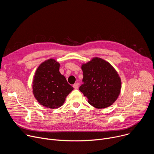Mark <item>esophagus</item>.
<instances>
[{
  "label": "esophagus",
  "instance_id": "1",
  "mask_svg": "<svg viewBox=\"0 0 154 154\" xmlns=\"http://www.w3.org/2000/svg\"><path fill=\"white\" fill-rule=\"evenodd\" d=\"M79 85L78 83H75V84H74V85H73L74 88L75 89V90L78 89V88H79Z\"/></svg>",
  "mask_w": 154,
  "mask_h": 154
}]
</instances>
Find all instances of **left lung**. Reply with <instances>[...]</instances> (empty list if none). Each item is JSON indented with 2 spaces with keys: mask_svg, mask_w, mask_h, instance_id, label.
<instances>
[{
  "mask_svg": "<svg viewBox=\"0 0 154 154\" xmlns=\"http://www.w3.org/2000/svg\"><path fill=\"white\" fill-rule=\"evenodd\" d=\"M83 82L79 90L92 106L102 109L112 105L118 99L121 80L116 69L108 61L93 58L82 65Z\"/></svg>",
  "mask_w": 154,
  "mask_h": 154,
  "instance_id": "left-lung-1",
  "label": "left lung"
}]
</instances>
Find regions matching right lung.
<instances>
[{
	"mask_svg": "<svg viewBox=\"0 0 154 154\" xmlns=\"http://www.w3.org/2000/svg\"><path fill=\"white\" fill-rule=\"evenodd\" d=\"M60 64L51 58L42 62L33 77V94L42 106L51 109L63 105L68 95L74 90L59 71Z\"/></svg>",
	"mask_w": 154,
	"mask_h": 154,
	"instance_id": "add662e5",
	"label": "right lung"
}]
</instances>
